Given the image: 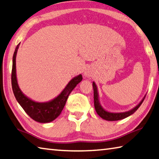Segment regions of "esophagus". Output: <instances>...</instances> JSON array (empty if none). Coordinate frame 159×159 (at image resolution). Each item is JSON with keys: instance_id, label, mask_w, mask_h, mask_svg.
I'll return each instance as SVG.
<instances>
[{"instance_id": "obj_1", "label": "esophagus", "mask_w": 159, "mask_h": 159, "mask_svg": "<svg viewBox=\"0 0 159 159\" xmlns=\"http://www.w3.org/2000/svg\"><path fill=\"white\" fill-rule=\"evenodd\" d=\"M93 74V71H92V70L91 68H87L85 69V70L84 71V76L85 77H91Z\"/></svg>"}]
</instances>
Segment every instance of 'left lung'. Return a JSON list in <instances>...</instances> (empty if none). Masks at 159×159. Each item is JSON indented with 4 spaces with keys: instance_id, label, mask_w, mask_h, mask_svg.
I'll list each match as a JSON object with an SVG mask.
<instances>
[{
    "instance_id": "obj_1",
    "label": "left lung",
    "mask_w": 159,
    "mask_h": 159,
    "mask_svg": "<svg viewBox=\"0 0 159 159\" xmlns=\"http://www.w3.org/2000/svg\"><path fill=\"white\" fill-rule=\"evenodd\" d=\"M92 86H93L94 89V108L96 111L97 113L99 115V116L102 118V119L108 121H117L120 120H123L125 118L127 117L137 111L138 108L140 107V105L142 104L144 99H145V96L143 98V99L140 101V102L138 104L133 108L131 110H129L128 111L126 112H110L106 110L102 107V104H101L99 97V92H98L97 86L95 84V83H92Z\"/></svg>"
}]
</instances>
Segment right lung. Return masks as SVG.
Listing matches in <instances>:
<instances>
[{
	"instance_id": "1",
	"label": "right lung",
	"mask_w": 159,
	"mask_h": 159,
	"mask_svg": "<svg viewBox=\"0 0 159 159\" xmlns=\"http://www.w3.org/2000/svg\"><path fill=\"white\" fill-rule=\"evenodd\" d=\"M20 44L16 46L12 58V70H11V86L14 97L25 112L36 122L48 123L53 121L59 116L65 107L69 95L75 87L81 81L82 75L79 74L74 77L60 94L54 99L47 102H37L32 100L23 93L17 82L16 70V57Z\"/></svg>"
}]
</instances>
